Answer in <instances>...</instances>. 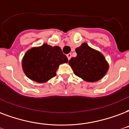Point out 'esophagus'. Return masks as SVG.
<instances>
[{"label": "esophagus", "mask_w": 129, "mask_h": 129, "mask_svg": "<svg viewBox=\"0 0 129 129\" xmlns=\"http://www.w3.org/2000/svg\"><path fill=\"white\" fill-rule=\"evenodd\" d=\"M67 57H68V60H70V58H71V57H72V54L71 53H68V55H67Z\"/></svg>", "instance_id": "obj_1"}]
</instances>
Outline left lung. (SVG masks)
<instances>
[{
  "label": "left lung",
  "mask_w": 129,
  "mask_h": 129,
  "mask_svg": "<svg viewBox=\"0 0 129 129\" xmlns=\"http://www.w3.org/2000/svg\"><path fill=\"white\" fill-rule=\"evenodd\" d=\"M76 52L77 56L69 61V65L76 76L86 82H93L106 75L109 65L100 51L84 43L76 49Z\"/></svg>",
  "instance_id": "obj_1"
}]
</instances>
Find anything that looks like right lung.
<instances>
[{"label": "right lung", "instance_id": "1", "mask_svg": "<svg viewBox=\"0 0 129 129\" xmlns=\"http://www.w3.org/2000/svg\"><path fill=\"white\" fill-rule=\"evenodd\" d=\"M68 61L60 47H52L45 43L25 53L22 59V68L29 79L43 83L55 76L59 66Z\"/></svg>", "mask_w": 129, "mask_h": 129}]
</instances>
